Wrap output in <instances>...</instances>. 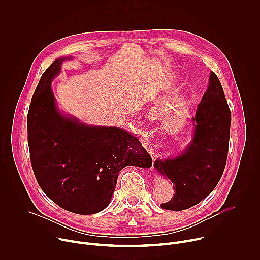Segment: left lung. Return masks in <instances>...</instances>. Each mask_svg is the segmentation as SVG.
Returning a JSON list of instances; mask_svg holds the SVG:
<instances>
[{
	"label": "left lung",
	"instance_id": "1",
	"mask_svg": "<svg viewBox=\"0 0 260 260\" xmlns=\"http://www.w3.org/2000/svg\"><path fill=\"white\" fill-rule=\"evenodd\" d=\"M191 142L174 158L157 159L156 171L174 184L175 194L161 208L182 211L208 197L223 174L231 134V110L223 88L214 72L209 86L192 118Z\"/></svg>",
	"mask_w": 260,
	"mask_h": 260
}]
</instances>
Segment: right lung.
Wrapping results in <instances>:
<instances>
[{"label":"right lung","mask_w":260,"mask_h":260,"mask_svg":"<svg viewBox=\"0 0 260 260\" xmlns=\"http://www.w3.org/2000/svg\"><path fill=\"white\" fill-rule=\"evenodd\" d=\"M71 58L55 59L37 85L27 113V142L44 193L67 211L90 215L110 204L123 168H149L152 158L124 129L87 125L59 112L51 81Z\"/></svg>","instance_id":"add662e5"}]
</instances>
